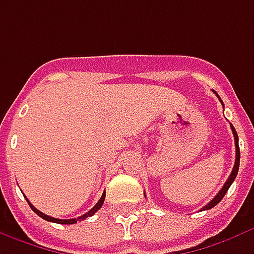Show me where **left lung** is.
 Returning a JSON list of instances; mask_svg holds the SVG:
<instances>
[{
    "label": "left lung",
    "mask_w": 254,
    "mask_h": 254,
    "mask_svg": "<svg viewBox=\"0 0 254 254\" xmlns=\"http://www.w3.org/2000/svg\"><path fill=\"white\" fill-rule=\"evenodd\" d=\"M215 93V91H214ZM217 94V93H215ZM218 97V94H217ZM218 99L221 101V103L223 105L222 99L218 97ZM230 127H232V132H233V136H234V142H236V161H234V167H233V171L232 174H230V176H229V179L225 182V185H223V187L221 190H219V192H218L215 196H214L210 202H208L204 207L200 208V211H203V210H208V208H213L214 206H217L221 200H222V198L225 196V194L227 192V190H229V187L232 186V183L234 182V179H236V176H237L238 174V168H240V146H238V134L237 132H236V129H234V127H233L232 124H230Z\"/></svg>",
    "instance_id": "8db88e82"
}]
</instances>
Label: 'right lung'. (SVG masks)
<instances>
[{
  "mask_svg": "<svg viewBox=\"0 0 254 254\" xmlns=\"http://www.w3.org/2000/svg\"><path fill=\"white\" fill-rule=\"evenodd\" d=\"M105 196H106V192H103L102 196H101V199H99V200H98V203L95 204V206H94V207L91 208L90 211H87V213H86V214H83L82 217L72 218V219H59V218H52V217H50V215H46V214H43V213H41V211H39V210H37V208L35 207V206H33V204H32L31 202H29V200H28V199H27V202H28V204L31 206L32 210H33V211H35V213H36L37 215H39V217L43 218V219H46V221H50V222L63 223V225H72V223H76V222H78V221H83V219H86V218H87V217H91V215H94V214L97 213L99 208L102 207L103 202H105Z\"/></svg>",
  "mask_w": 254,
  "mask_h": 254,
  "instance_id": "obj_1",
  "label": "right lung"
}]
</instances>
